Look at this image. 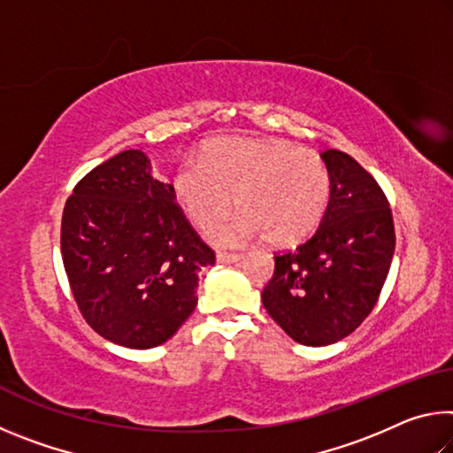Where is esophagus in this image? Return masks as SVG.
<instances>
[{
  "mask_svg": "<svg viewBox=\"0 0 453 453\" xmlns=\"http://www.w3.org/2000/svg\"><path fill=\"white\" fill-rule=\"evenodd\" d=\"M216 257L219 264H234V262H240L242 254H232V251H218Z\"/></svg>",
  "mask_w": 453,
  "mask_h": 453,
  "instance_id": "34e87169",
  "label": "esophagus"
}]
</instances>
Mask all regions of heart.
Returning <instances> with one entry per match:
<instances>
[{
	"label": "heart",
	"mask_w": 453,
	"mask_h": 453,
	"mask_svg": "<svg viewBox=\"0 0 453 453\" xmlns=\"http://www.w3.org/2000/svg\"><path fill=\"white\" fill-rule=\"evenodd\" d=\"M173 191L194 224L211 232L235 205L243 216L216 232L219 243L264 235L272 245L308 237L327 210L332 180L318 153L286 140L221 137L205 145L202 164L186 162Z\"/></svg>",
	"instance_id": "b5f03b06"
}]
</instances>
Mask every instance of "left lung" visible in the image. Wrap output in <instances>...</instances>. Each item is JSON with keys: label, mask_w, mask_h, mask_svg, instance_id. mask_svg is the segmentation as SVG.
<instances>
[{"label": "left lung", "mask_w": 453, "mask_h": 453, "mask_svg": "<svg viewBox=\"0 0 453 453\" xmlns=\"http://www.w3.org/2000/svg\"><path fill=\"white\" fill-rule=\"evenodd\" d=\"M332 180L327 210L308 242L275 254L262 302L291 340L329 346L370 316L395 250L394 218L380 183L348 153H321Z\"/></svg>", "instance_id": "left-lung-1"}]
</instances>
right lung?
Wrapping results in <instances>:
<instances>
[{
  "mask_svg": "<svg viewBox=\"0 0 453 453\" xmlns=\"http://www.w3.org/2000/svg\"><path fill=\"white\" fill-rule=\"evenodd\" d=\"M172 183L126 150L75 183L61 216V259L89 327L132 349L162 346L197 305L216 254L183 216Z\"/></svg>",
  "mask_w": 453,
  "mask_h": 453,
  "instance_id": "right-lung-1",
  "label": "right lung"
}]
</instances>
